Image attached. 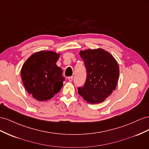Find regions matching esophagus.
Listing matches in <instances>:
<instances>
[{
    "label": "esophagus",
    "mask_w": 149,
    "mask_h": 149,
    "mask_svg": "<svg viewBox=\"0 0 149 149\" xmlns=\"http://www.w3.org/2000/svg\"><path fill=\"white\" fill-rule=\"evenodd\" d=\"M73 76H70V77H68V79H69V82H72V80H73Z\"/></svg>",
    "instance_id": "obj_1"
}]
</instances>
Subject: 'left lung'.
Masks as SVG:
<instances>
[{
  "label": "left lung",
  "instance_id": "left-lung-1",
  "mask_svg": "<svg viewBox=\"0 0 149 149\" xmlns=\"http://www.w3.org/2000/svg\"><path fill=\"white\" fill-rule=\"evenodd\" d=\"M87 70L83 87L79 94L88 103L102 102L116 89L119 77V68L114 57L102 49L80 51Z\"/></svg>",
  "mask_w": 149,
  "mask_h": 149
}]
</instances>
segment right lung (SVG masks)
Returning a JSON list of instances; mask_svg holds the SVG:
<instances>
[{"label": "right lung", "instance_id": "right-lung-1", "mask_svg": "<svg viewBox=\"0 0 149 149\" xmlns=\"http://www.w3.org/2000/svg\"><path fill=\"white\" fill-rule=\"evenodd\" d=\"M60 56L52 51H40L30 57L21 69V77L29 94L39 101L52 98L61 91L65 78L56 62Z\"/></svg>", "mask_w": 149, "mask_h": 149}]
</instances>
